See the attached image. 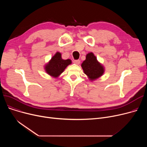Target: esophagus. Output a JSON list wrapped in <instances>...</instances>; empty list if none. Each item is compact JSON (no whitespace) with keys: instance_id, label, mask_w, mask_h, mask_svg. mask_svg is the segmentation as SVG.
<instances>
[{"instance_id":"1","label":"esophagus","mask_w":147,"mask_h":147,"mask_svg":"<svg viewBox=\"0 0 147 147\" xmlns=\"http://www.w3.org/2000/svg\"><path fill=\"white\" fill-rule=\"evenodd\" d=\"M73 63H74V64H77V65H79V64H80V61L79 59H76V60H74V61H73Z\"/></svg>"}]
</instances>
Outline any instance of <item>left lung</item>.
Here are the masks:
<instances>
[{"label": "left lung", "mask_w": 147, "mask_h": 147, "mask_svg": "<svg viewBox=\"0 0 147 147\" xmlns=\"http://www.w3.org/2000/svg\"><path fill=\"white\" fill-rule=\"evenodd\" d=\"M82 67L91 81H93L102 76L104 72V67L98 61L92 52L88 53L86 59L82 64Z\"/></svg>", "instance_id": "1"}]
</instances>
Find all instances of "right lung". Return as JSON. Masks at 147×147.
Masks as SVG:
<instances>
[{
  "mask_svg": "<svg viewBox=\"0 0 147 147\" xmlns=\"http://www.w3.org/2000/svg\"><path fill=\"white\" fill-rule=\"evenodd\" d=\"M71 64V61L68 59H63L61 58V53L57 52L49 63L46 64L45 69L46 72L53 78L58 77L64 71L65 68Z\"/></svg>",
  "mask_w": 147,
  "mask_h": 147,
  "instance_id": "1",
  "label": "right lung"
}]
</instances>
